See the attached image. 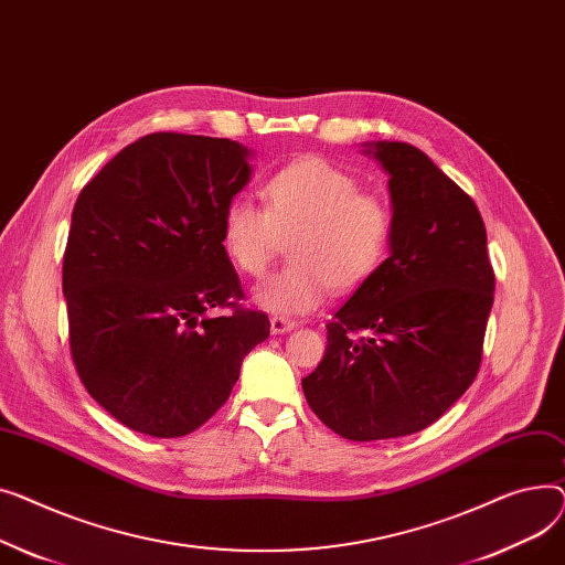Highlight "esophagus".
<instances>
[{"label":"esophagus","mask_w":565,"mask_h":565,"mask_svg":"<svg viewBox=\"0 0 565 565\" xmlns=\"http://www.w3.org/2000/svg\"><path fill=\"white\" fill-rule=\"evenodd\" d=\"M296 328V321L294 319H287V317H271V333L274 335H282L287 333V330Z\"/></svg>","instance_id":"esophagus-1"}]
</instances>
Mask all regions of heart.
Listing matches in <instances>:
<instances>
[{
    "label": "heart",
    "instance_id": "heart-1",
    "mask_svg": "<svg viewBox=\"0 0 565 565\" xmlns=\"http://www.w3.org/2000/svg\"><path fill=\"white\" fill-rule=\"evenodd\" d=\"M267 207L246 195L232 198L221 221V244L235 267L259 278L282 237L291 264L255 289L271 312L303 315L326 294L358 289L383 264L394 237V210L385 198L362 191L355 175L319 157L298 159L278 171L267 189Z\"/></svg>",
    "mask_w": 565,
    "mask_h": 565
}]
</instances>
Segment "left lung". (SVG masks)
Here are the masks:
<instances>
[{
	"mask_svg": "<svg viewBox=\"0 0 565 565\" xmlns=\"http://www.w3.org/2000/svg\"><path fill=\"white\" fill-rule=\"evenodd\" d=\"M390 173V257L328 321L312 413L355 443L417 434L443 417L481 367L494 271L472 198L419 148L364 143Z\"/></svg>",
	"mask_w": 565,
	"mask_h": 565,
	"instance_id": "left-lung-1",
	"label": "left lung"
}]
</instances>
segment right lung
<instances>
[{
    "instance_id": "right-lung-1",
    "label": "right lung",
    "mask_w": 565,
    "mask_h": 565,
    "mask_svg": "<svg viewBox=\"0 0 565 565\" xmlns=\"http://www.w3.org/2000/svg\"><path fill=\"white\" fill-rule=\"evenodd\" d=\"M230 139L154 131L122 148L79 193L63 255L71 353L86 392L152 438L203 426L269 338L244 310L221 244L227 203L250 180ZM230 307L216 318L214 309Z\"/></svg>"
}]
</instances>
